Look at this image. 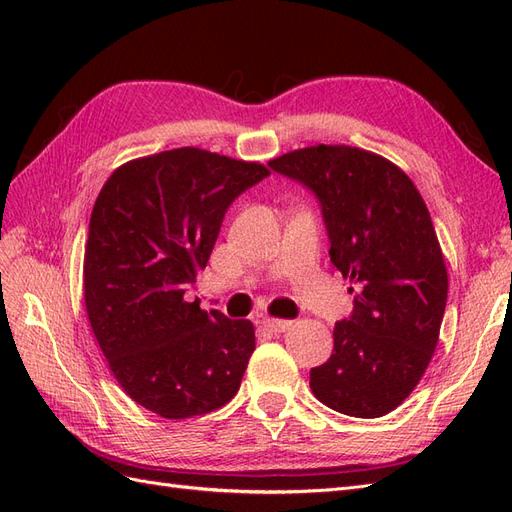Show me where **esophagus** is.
<instances>
[{"label": "esophagus", "instance_id": "esophagus-1", "mask_svg": "<svg viewBox=\"0 0 512 512\" xmlns=\"http://www.w3.org/2000/svg\"><path fill=\"white\" fill-rule=\"evenodd\" d=\"M292 327L290 320H282V318H265L262 320V329H267L271 333H284Z\"/></svg>", "mask_w": 512, "mask_h": 512}]
</instances>
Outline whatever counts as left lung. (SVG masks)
<instances>
[{
  "label": "left lung",
  "mask_w": 512,
  "mask_h": 512,
  "mask_svg": "<svg viewBox=\"0 0 512 512\" xmlns=\"http://www.w3.org/2000/svg\"><path fill=\"white\" fill-rule=\"evenodd\" d=\"M269 166L320 200L331 262L354 294L329 361L309 371L312 393L348 416L389 414L421 382L446 307L448 275L425 200L397 164L359 147L294 149Z\"/></svg>",
  "instance_id": "8db88e82"
}]
</instances>
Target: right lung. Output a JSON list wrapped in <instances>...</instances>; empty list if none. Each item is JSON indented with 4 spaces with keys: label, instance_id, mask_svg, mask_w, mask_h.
Here are the masks:
<instances>
[{
    "label": "right lung",
    "instance_id": "1",
    "mask_svg": "<svg viewBox=\"0 0 512 512\" xmlns=\"http://www.w3.org/2000/svg\"><path fill=\"white\" fill-rule=\"evenodd\" d=\"M271 170L198 147L136 158L96 198L83 286L91 331L138 406L192 418L237 395L256 348L254 324L185 301L224 213Z\"/></svg>",
    "mask_w": 512,
    "mask_h": 512
}]
</instances>
